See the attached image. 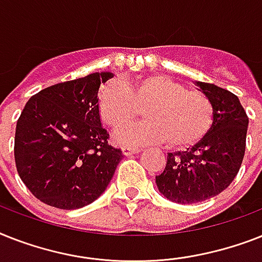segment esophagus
I'll return each mask as SVG.
<instances>
[{
  "instance_id": "1",
  "label": "esophagus",
  "mask_w": 262,
  "mask_h": 262,
  "mask_svg": "<svg viewBox=\"0 0 262 262\" xmlns=\"http://www.w3.org/2000/svg\"><path fill=\"white\" fill-rule=\"evenodd\" d=\"M140 152V148H135V146H122V153L125 156H130V155H135V153Z\"/></svg>"
}]
</instances>
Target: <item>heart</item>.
<instances>
[{"label": "heart", "mask_w": 262, "mask_h": 262, "mask_svg": "<svg viewBox=\"0 0 262 262\" xmlns=\"http://www.w3.org/2000/svg\"><path fill=\"white\" fill-rule=\"evenodd\" d=\"M97 107L102 122L113 130L130 124L142 109L146 120L117 135V141L126 145L165 142L171 149L188 148L207 135L214 121L207 95L164 75L106 83Z\"/></svg>", "instance_id": "obj_1"}]
</instances>
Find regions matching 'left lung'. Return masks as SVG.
I'll list each match as a JSON object with an SVG mask.
<instances>
[{
    "label": "left lung",
    "instance_id": "obj_1",
    "mask_svg": "<svg viewBox=\"0 0 262 262\" xmlns=\"http://www.w3.org/2000/svg\"><path fill=\"white\" fill-rule=\"evenodd\" d=\"M214 107L207 135L184 152L168 153L157 188L167 199L192 205L226 190L241 168L249 118L237 95L211 83L195 82Z\"/></svg>",
    "mask_w": 262,
    "mask_h": 262
}]
</instances>
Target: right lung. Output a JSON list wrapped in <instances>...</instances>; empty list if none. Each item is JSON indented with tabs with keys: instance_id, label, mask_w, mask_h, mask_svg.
Segmentation results:
<instances>
[{
	"instance_id": "1",
	"label": "right lung",
	"mask_w": 262,
	"mask_h": 262,
	"mask_svg": "<svg viewBox=\"0 0 262 262\" xmlns=\"http://www.w3.org/2000/svg\"><path fill=\"white\" fill-rule=\"evenodd\" d=\"M112 72H94L57 83L27 102L17 121V172L39 201L75 210L90 205L107 188L122 150L107 144L98 114L101 83Z\"/></svg>"
}]
</instances>
